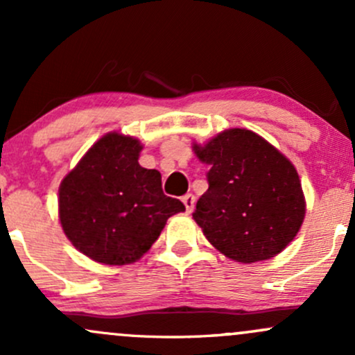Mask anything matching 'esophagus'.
Returning a JSON list of instances; mask_svg holds the SVG:
<instances>
[{
	"mask_svg": "<svg viewBox=\"0 0 355 355\" xmlns=\"http://www.w3.org/2000/svg\"><path fill=\"white\" fill-rule=\"evenodd\" d=\"M182 202H183V205H185L187 211H189V214H191V211H193V207H195V197H193V195L187 193L185 197L182 198Z\"/></svg>",
	"mask_w": 355,
	"mask_h": 355,
	"instance_id": "obj_1",
	"label": "esophagus"
}]
</instances>
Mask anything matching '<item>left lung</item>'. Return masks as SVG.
<instances>
[{
  "label": "left lung",
  "instance_id": "obj_1",
  "mask_svg": "<svg viewBox=\"0 0 355 355\" xmlns=\"http://www.w3.org/2000/svg\"><path fill=\"white\" fill-rule=\"evenodd\" d=\"M210 166L209 190L198 198L193 220L223 255L242 263L275 257L294 240L305 217L295 166L275 146L245 128L193 144Z\"/></svg>",
  "mask_w": 355,
  "mask_h": 355
}]
</instances>
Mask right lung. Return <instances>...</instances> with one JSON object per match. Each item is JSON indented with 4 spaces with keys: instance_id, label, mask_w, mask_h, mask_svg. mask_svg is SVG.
Instances as JSON below:
<instances>
[{
    "instance_id": "obj_1",
    "label": "right lung",
    "mask_w": 355,
    "mask_h": 355,
    "mask_svg": "<svg viewBox=\"0 0 355 355\" xmlns=\"http://www.w3.org/2000/svg\"><path fill=\"white\" fill-rule=\"evenodd\" d=\"M144 145L112 132L63 178L58 215L68 240L105 266L137 262L160 237L166 220L185 210L166 197L158 170L138 164Z\"/></svg>"
}]
</instances>
